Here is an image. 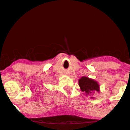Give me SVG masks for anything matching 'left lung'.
<instances>
[{
  "label": "left lung",
  "mask_w": 130,
  "mask_h": 130,
  "mask_svg": "<svg viewBox=\"0 0 130 130\" xmlns=\"http://www.w3.org/2000/svg\"><path fill=\"white\" fill-rule=\"evenodd\" d=\"M79 85L81 91L84 92L86 95L90 96L94 92H99V85L98 82L88 77L83 76L81 77L79 80ZM91 98H93V97Z\"/></svg>",
  "instance_id": "8db88e82"
}]
</instances>
